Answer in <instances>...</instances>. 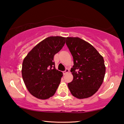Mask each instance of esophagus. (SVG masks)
<instances>
[{"label": "esophagus", "mask_w": 124, "mask_h": 124, "mask_svg": "<svg viewBox=\"0 0 124 124\" xmlns=\"http://www.w3.org/2000/svg\"><path fill=\"white\" fill-rule=\"evenodd\" d=\"M69 69H66V70H65L63 72V74H64V75H66V74H67L68 73H69Z\"/></svg>", "instance_id": "34e87169"}]
</instances>
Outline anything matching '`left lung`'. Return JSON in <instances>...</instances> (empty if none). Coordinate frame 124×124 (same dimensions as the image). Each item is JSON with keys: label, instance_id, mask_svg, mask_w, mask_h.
I'll return each instance as SVG.
<instances>
[{"label": "left lung", "instance_id": "left-lung-1", "mask_svg": "<svg viewBox=\"0 0 124 124\" xmlns=\"http://www.w3.org/2000/svg\"><path fill=\"white\" fill-rule=\"evenodd\" d=\"M66 44L73 58L70 72L73 80L68 84L78 99L92 96L100 87L106 73L103 57L93 45L78 37H67Z\"/></svg>", "mask_w": 124, "mask_h": 124}]
</instances>
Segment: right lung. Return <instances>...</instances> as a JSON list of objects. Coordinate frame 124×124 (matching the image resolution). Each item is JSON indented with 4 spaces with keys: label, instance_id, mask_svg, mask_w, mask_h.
Masks as SVG:
<instances>
[{
    "label": "right lung",
    "instance_id": "right-lung-1",
    "mask_svg": "<svg viewBox=\"0 0 124 124\" xmlns=\"http://www.w3.org/2000/svg\"><path fill=\"white\" fill-rule=\"evenodd\" d=\"M65 42L63 37H49L35 45L24 59L23 79L28 92L35 97L45 100L55 94L63 73L55 69L54 56Z\"/></svg>",
    "mask_w": 124,
    "mask_h": 124
}]
</instances>
